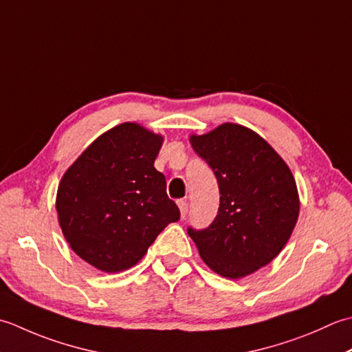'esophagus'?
<instances>
[{
  "label": "esophagus",
  "mask_w": 352,
  "mask_h": 352,
  "mask_svg": "<svg viewBox=\"0 0 352 352\" xmlns=\"http://www.w3.org/2000/svg\"><path fill=\"white\" fill-rule=\"evenodd\" d=\"M177 205H179V211H181V216L185 217L186 212H188V200L186 199L177 200Z\"/></svg>",
  "instance_id": "34e87169"
}]
</instances>
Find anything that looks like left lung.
Here are the masks:
<instances>
[{"mask_svg":"<svg viewBox=\"0 0 352 352\" xmlns=\"http://www.w3.org/2000/svg\"><path fill=\"white\" fill-rule=\"evenodd\" d=\"M190 144L214 170L219 214L204 231L188 229L204 263L240 279L269 264L289 241L299 217V192L289 166L252 129L223 123L190 135Z\"/></svg>","mask_w":352,"mask_h":352,"instance_id":"obj_1","label":"left lung"}]
</instances>
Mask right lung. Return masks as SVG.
I'll return each instance as SVG.
<instances>
[{
    "label": "right lung",
    "mask_w": 352,
    "mask_h": 352,
    "mask_svg": "<svg viewBox=\"0 0 352 352\" xmlns=\"http://www.w3.org/2000/svg\"><path fill=\"white\" fill-rule=\"evenodd\" d=\"M164 135L121 123L96 138L63 173L57 221L83 261L106 274L135 266L181 212L155 168Z\"/></svg>",
    "instance_id": "obj_1"
}]
</instances>
